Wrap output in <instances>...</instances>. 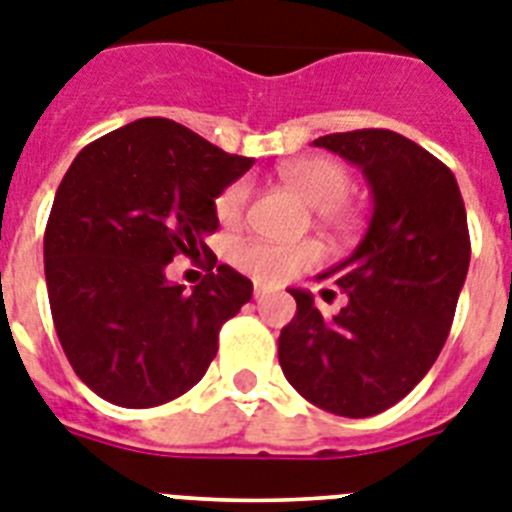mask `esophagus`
Instances as JSON below:
<instances>
[{
    "label": "esophagus",
    "instance_id": "34e87169",
    "mask_svg": "<svg viewBox=\"0 0 512 512\" xmlns=\"http://www.w3.org/2000/svg\"><path fill=\"white\" fill-rule=\"evenodd\" d=\"M268 294H270L268 289H263V286H255V302H265V299H268Z\"/></svg>",
    "mask_w": 512,
    "mask_h": 512
}]
</instances>
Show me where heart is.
<instances>
[{
	"label": "heart",
	"mask_w": 512,
	"mask_h": 512,
	"mask_svg": "<svg viewBox=\"0 0 512 512\" xmlns=\"http://www.w3.org/2000/svg\"><path fill=\"white\" fill-rule=\"evenodd\" d=\"M283 187L294 197H299L307 208H312V216L322 226L330 229H343L351 221L349 187L351 174L336 158L309 156L294 158L283 163L278 169ZM249 200V184L244 179H236L229 187L218 192L213 210L223 226H236L242 221L244 208ZM231 260L236 268H242L257 281L278 283L283 278L294 276L299 270L309 268L320 260V247L312 242L283 247V244L268 242H242L231 249Z\"/></svg>",
	"instance_id": "heart-1"
}]
</instances>
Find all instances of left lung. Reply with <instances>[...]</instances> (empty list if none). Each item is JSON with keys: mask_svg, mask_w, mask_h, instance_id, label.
<instances>
[{"mask_svg": "<svg viewBox=\"0 0 512 512\" xmlns=\"http://www.w3.org/2000/svg\"><path fill=\"white\" fill-rule=\"evenodd\" d=\"M312 145L362 169L372 218L359 247L317 276L349 299L338 315L289 289L296 315L278 362L317 409L364 419L409 395L445 346L471 260L466 208L453 171L398 132H336Z\"/></svg>", "mask_w": 512, "mask_h": 512, "instance_id": "left-lung-1", "label": "left lung"}]
</instances>
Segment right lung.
Returning <instances> with one entry per match:
<instances>
[{
  "label": "right lung",
  "instance_id": "add662e5",
  "mask_svg": "<svg viewBox=\"0 0 512 512\" xmlns=\"http://www.w3.org/2000/svg\"><path fill=\"white\" fill-rule=\"evenodd\" d=\"M252 163L161 117L77 153L46 223L44 273L64 354L103 401L150 409L203 380L221 325L252 299L249 278L213 270L205 234L218 192ZM200 251L214 273L187 295L165 265Z\"/></svg>",
  "mask_w": 512,
  "mask_h": 512
}]
</instances>
